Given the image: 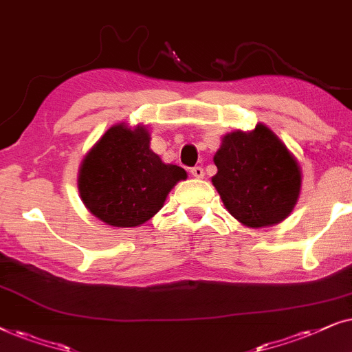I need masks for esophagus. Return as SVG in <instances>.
<instances>
[{
	"instance_id": "esophagus-1",
	"label": "esophagus",
	"mask_w": 352,
	"mask_h": 352,
	"mask_svg": "<svg viewBox=\"0 0 352 352\" xmlns=\"http://www.w3.org/2000/svg\"><path fill=\"white\" fill-rule=\"evenodd\" d=\"M190 172H191V175L196 177V179H203V177H204V170H203V167H199V166L193 167V168H191Z\"/></svg>"
}]
</instances>
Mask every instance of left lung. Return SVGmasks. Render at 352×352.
<instances>
[{
	"instance_id": "left-lung-1",
	"label": "left lung",
	"mask_w": 352,
	"mask_h": 352,
	"mask_svg": "<svg viewBox=\"0 0 352 352\" xmlns=\"http://www.w3.org/2000/svg\"><path fill=\"white\" fill-rule=\"evenodd\" d=\"M212 184L225 208L248 227L282 222L292 212L301 190L296 159L265 125L250 133L223 137L214 156Z\"/></svg>"
}]
</instances>
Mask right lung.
<instances>
[{
  "label": "right lung",
  "instance_id": "add662e5",
  "mask_svg": "<svg viewBox=\"0 0 352 352\" xmlns=\"http://www.w3.org/2000/svg\"><path fill=\"white\" fill-rule=\"evenodd\" d=\"M186 172L149 149V133L111 127L83 159L78 191L87 209L107 225L137 227L162 208Z\"/></svg>",
  "mask_w": 352,
  "mask_h": 352
}]
</instances>
